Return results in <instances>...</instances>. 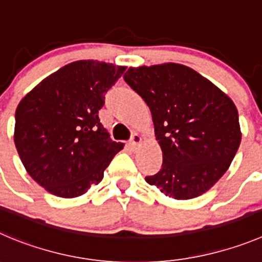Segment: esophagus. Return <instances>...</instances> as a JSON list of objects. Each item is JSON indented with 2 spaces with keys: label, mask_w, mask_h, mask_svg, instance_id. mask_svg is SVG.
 <instances>
[{
  "label": "esophagus",
  "mask_w": 262,
  "mask_h": 262,
  "mask_svg": "<svg viewBox=\"0 0 262 262\" xmlns=\"http://www.w3.org/2000/svg\"><path fill=\"white\" fill-rule=\"evenodd\" d=\"M141 141H142L141 136H139V134H137V133H134V134H132V138L129 139V145H130L133 148H136L137 146L141 143Z\"/></svg>",
  "instance_id": "obj_1"
}]
</instances>
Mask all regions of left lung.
I'll return each mask as SVG.
<instances>
[{
  "mask_svg": "<svg viewBox=\"0 0 262 262\" xmlns=\"http://www.w3.org/2000/svg\"><path fill=\"white\" fill-rule=\"evenodd\" d=\"M124 80L150 107L163 151L161 169L146 182L174 199L204 194L241 145L235 104L196 71L176 63L129 68Z\"/></svg>",
  "mask_w": 262,
  "mask_h": 262,
  "instance_id": "obj_1",
  "label": "left lung"
}]
</instances>
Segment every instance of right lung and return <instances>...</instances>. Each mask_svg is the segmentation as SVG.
Here are the masks:
<instances>
[{
  "label": "right lung",
  "instance_id": "1",
  "mask_svg": "<svg viewBox=\"0 0 262 262\" xmlns=\"http://www.w3.org/2000/svg\"><path fill=\"white\" fill-rule=\"evenodd\" d=\"M126 67L79 60L46 77L21 99L14 142L33 180L60 198L80 196L98 185L123 150L99 121L104 95Z\"/></svg>",
  "mask_w": 262,
  "mask_h": 262
}]
</instances>
